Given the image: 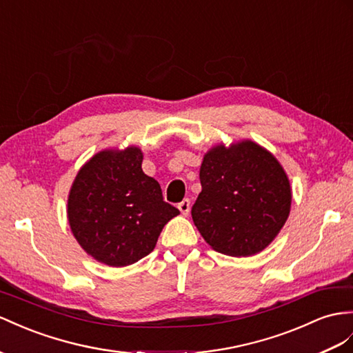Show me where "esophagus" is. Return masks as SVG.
Returning <instances> with one entry per match:
<instances>
[{
	"label": "esophagus",
	"mask_w": 353,
	"mask_h": 353,
	"mask_svg": "<svg viewBox=\"0 0 353 353\" xmlns=\"http://www.w3.org/2000/svg\"><path fill=\"white\" fill-rule=\"evenodd\" d=\"M177 207H179L180 213L186 216V214L189 213V210H191V200H189V198H185L183 201H180V203L177 204Z\"/></svg>",
	"instance_id": "obj_1"
}]
</instances>
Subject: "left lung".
Here are the masks:
<instances>
[{
  "mask_svg": "<svg viewBox=\"0 0 353 353\" xmlns=\"http://www.w3.org/2000/svg\"><path fill=\"white\" fill-rule=\"evenodd\" d=\"M200 182L192 219L203 239L223 255L250 256L265 249L291 210L282 165L254 141L207 152Z\"/></svg>",
  "mask_w": 353,
  "mask_h": 353,
  "instance_id": "1",
  "label": "left lung"
}]
</instances>
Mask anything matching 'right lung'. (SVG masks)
<instances>
[{"label": "right lung", "mask_w": 353, "mask_h": 353, "mask_svg": "<svg viewBox=\"0 0 353 353\" xmlns=\"http://www.w3.org/2000/svg\"><path fill=\"white\" fill-rule=\"evenodd\" d=\"M139 148L103 150L80 168L68 196L79 245L110 267L137 263L155 249L164 225L180 212L143 173Z\"/></svg>", "instance_id": "add662e5"}]
</instances>
